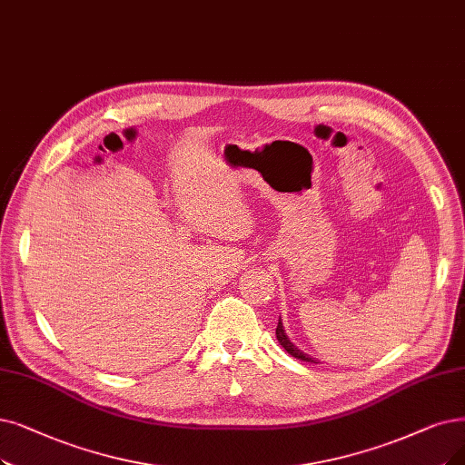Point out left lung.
<instances>
[{"label": "left lung", "instance_id": "obj_1", "mask_svg": "<svg viewBox=\"0 0 465 465\" xmlns=\"http://www.w3.org/2000/svg\"><path fill=\"white\" fill-rule=\"evenodd\" d=\"M276 340H278V343H281V345L286 349V352H290L292 357L300 359V361H305V362H317L312 357H309L307 352H303L302 349H297V347L290 341V338L286 336V331H284V326H282V321H281V319H278V326H276Z\"/></svg>", "mask_w": 465, "mask_h": 465}]
</instances>
